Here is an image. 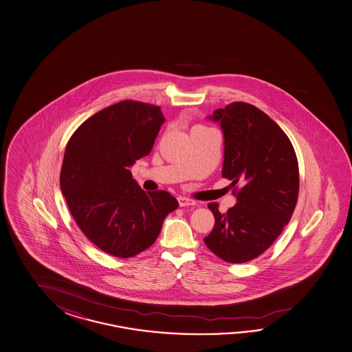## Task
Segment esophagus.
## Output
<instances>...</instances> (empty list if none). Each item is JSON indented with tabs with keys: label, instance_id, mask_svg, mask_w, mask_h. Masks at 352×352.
I'll return each instance as SVG.
<instances>
[{
	"label": "esophagus",
	"instance_id": "1",
	"mask_svg": "<svg viewBox=\"0 0 352 352\" xmlns=\"http://www.w3.org/2000/svg\"><path fill=\"white\" fill-rule=\"evenodd\" d=\"M178 203H179L180 206H190L197 204L195 200L189 199V198H186V197H179L178 198Z\"/></svg>",
	"mask_w": 352,
	"mask_h": 352
}]
</instances>
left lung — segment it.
Instances as JSON below:
<instances>
[{"instance_id": "8db88e82", "label": "left lung", "mask_w": 352, "mask_h": 352, "mask_svg": "<svg viewBox=\"0 0 352 352\" xmlns=\"http://www.w3.org/2000/svg\"><path fill=\"white\" fill-rule=\"evenodd\" d=\"M224 133L223 178L232 180L238 203L221 214L204 238L220 259L241 264L265 252L292 219L298 203V163L284 131L259 108L234 102L212 113Z\"/></svg>"}]
</instances>
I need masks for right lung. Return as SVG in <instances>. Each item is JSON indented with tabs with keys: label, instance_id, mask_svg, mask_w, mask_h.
<instances>
[{
	"label": "right lung",
	"instance_id": "obj_1",
	"mask_svg": "<svg viewBox=\"0 0 352 352\" xmlns=\"http://www.w3.org/2000/svg\"><path fill=\"white\" fill-rule=\"evenodd\" d=\"M164 120L160 107L122 100L93 114L67 143L62 194L82 232L113 256L148 249L179 206L166 190L144 192L129 170L151 153Z\"/></svg>",
	"mask_w": 352,
	"mask_h": 352
}]
</instances>
